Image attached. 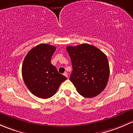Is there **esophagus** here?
I'll return each instance as SVG.
<instances>
[{
    "label": "esophagus",
    "mask_w": 133,
    "mask_h": 133,
    "mask_svg": "<svg viewBox=\"0 0 133 133\" xmlns=\"http://www.w3.org/2000/svg\"><path fill=\"white\" fill-rule=\"evenodd\" d=\"M64 76H66L67 78L68 77V73H67V72H65V73H64Z\"/></svg>",
    "instance_id": "34e87169"
}]
</instances>
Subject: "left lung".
<instances>
[{
    "label": "left lung",
    "mask_w": 133,
    "mask_h": 133,
    "mask_svg": "<svg viewBox=\"0 0 133 133\" xmlns=\"http://www.w3.org/2000/svg\"><path fill=\"white\" fill-rule=\"evenodd\" d=\"M66 49L73 67L70 80L78 92L85 98L97 96L105 88L109 76L106 55L88 44L68 46Z\"/></svg>",
    "instance_id": "8db88e82"
}]
</instances>
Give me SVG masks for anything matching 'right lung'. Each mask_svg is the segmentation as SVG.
Returning <instances> with one entry per match:
<instances>
[{"instance_id":"1","label":"right lung","mask_w":133,"mask_h":133,"mask_svg":"<svg viewBox=\"0 0 133 133\" xmlns=\"http://www.w3.org/2000/svg\"><path fill=\"white\" fill-rule=\"evenodd\" d=\"M55 49L53 45L41 44L31 49L23 61V80L30 92L37 97H51L67 79L51 63Z\"/></svg>"}]
</instances>
